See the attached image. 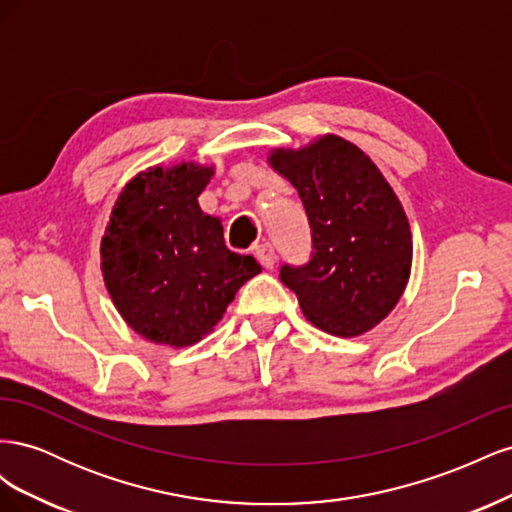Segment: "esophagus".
I'll return each instance as SVG.
<instances>
[{
    "label": "esophagus",
    "instance_id": "esophagus-1",
    "mask_svg": "<svg viewBox=\"0 0 512 512\" xmlns=\"http://www.w3.org/2000/svg\"><path fill=\"white\" fill-rule=\"evenodd\" d=\"M256 258L260 260V265L265 269H273L275 265V250L271 243H262L256 247Z\"/></svg>",
    "mask_w": 512,
    "mask_h": 512
}]
</instances>
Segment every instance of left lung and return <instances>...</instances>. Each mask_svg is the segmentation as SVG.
Listing matches in <instances>:
<instances>
[{"instance_id": "1", "label": "left lung", "mask_w": 512, "mask_h": 512, "mask_svg": "<svg viewBox=\"0 0 512 512\" xmlns=\"http://www.w3.org/2000/svg\"><path fill=\"white\" fill-rule=\"evenodd\" d=\"M267 162L299 192L314 252L282 267L305 318L337 337H359L393 312L412 269V232L397 194L363 149L324 134Z\"/></svg>"}]
</instances>
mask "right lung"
<instances>
[{"label": "right lung", "instance_id": "obj_1", "mask_svg": "<svg viewBox=\"0 0 512 512\" xmlns=\"http://www.w3.org/2000/svg\"><path fill=\"white\" fill-rule=\"evenodd\" d=\"M215 166H149L119 192L100 241L113 305L153 344L185 348L213 331L237 290L262 269L230 252L220 218L198 205Z\"/></svg>", "mask_w": 512, "mask_h": 512}]
</instances>
